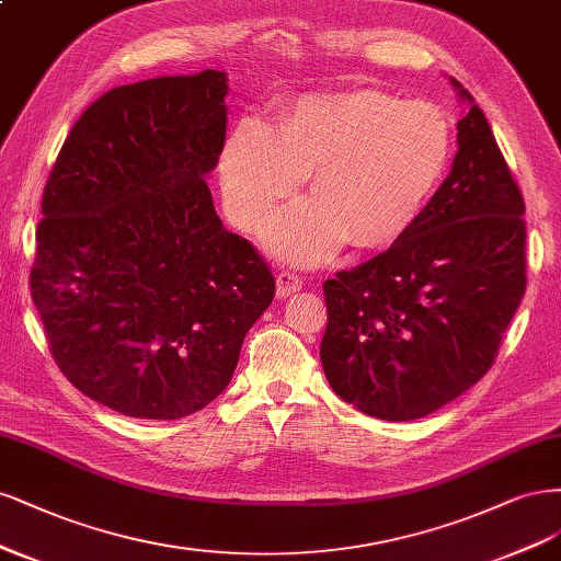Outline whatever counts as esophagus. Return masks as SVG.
I'll return each mask as SVG.
<instances>
[{
  "label": "esophagus",
  "mask_w": 561,
  "mask_h": 561,
  "mask_svg": "<svg viewBox=\"0 0 561 561\" xmlns=\"http://www.w3.org/2000/svg\"><path fill=\"white\" fill-rule=\"evenodd\" d=\"M302 288V279L294 273H288V270H282V273L277 275V296L279 298H288L294 296L296 291H300Z\"/></svg>",
  "instance_id": "obj_1"
}]
</instances>
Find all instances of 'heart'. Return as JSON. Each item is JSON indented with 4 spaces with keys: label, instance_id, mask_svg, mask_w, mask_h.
<instances>
[{
    "label": "heart",
    "instance_id": "b5f03b06",
    "mask_svg": "<svg viewBox=\"0 0 561 561\" xmlns=\"http://www.w3.org/2000/svg\"><path fill=\"white\" fill-rule=\"evenodd\" d=\"M455 151L449 116L431 102L379 90L312 93L288 104L279 125L244 116L219 162L234 226L256 230L312 172L310 201L284 209L265 232L277 256L327 261L347 240L391 244L420 221Z\"/></svg>",
    "mask_w": 561,
    "mask_h": 561
}]
</instances>
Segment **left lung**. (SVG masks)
<instances>
[{
  "label": "left lung",
  "mask_w": 561,
  "mask_h": 561,
  "mask_svg": "<svg viewBox=\"0 0 561 561\" xmlns=\"http://www.w3.org/2000/svg\"><path fill=\"white\" fill-rule=\"evenodd\" d=\"M451 85L471 110L420 221L323 282V373L342 401L377 420H420L471 389L527 288L524 197L482 110Z\"/></svg>",
  "instance_id": "8db88e82"
}]
</instances>
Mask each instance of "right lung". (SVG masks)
<instances>
[{
    "mask_svg": "<svg viewBox=\"0 0 561 561\" xmlns=\"http://www.w3.org/2000/svg\"><path fill=\"white\" fill-rule=\"evenodd\" d=\"M224 71L118 85L69 130L42 197L30 291L88 399L179 420L219 396L275 298L205 182L226 141Z\"/></svg>",
    "mask_w": 561,
    "mask_h": 561,
    "instance_id": "obj_1",
    "label": "right lung"
}]
</instances>
